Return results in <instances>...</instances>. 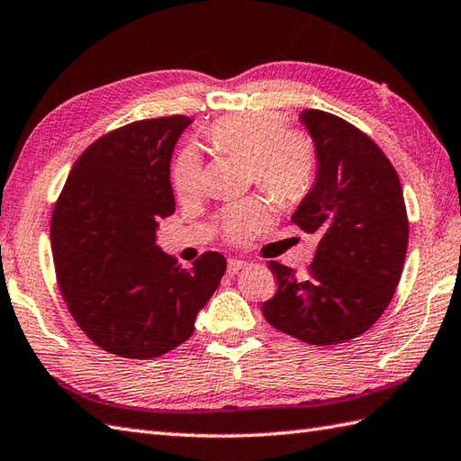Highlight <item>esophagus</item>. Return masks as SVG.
Returning <instances> with one entry per match:
<instances>
[{"mask_svg": "<svg viewBox=\"0 0 461 461\" xmlns=\"http://www.w3.org/2000/svg\"><path fill=\"white\" fill-rule=\"evenodd\" d=\"M245 267H248V263L241 261V259H230V261H228V275L240 273L241 269H245Z\"/></svg>", "mask_w": 461, "mask_h": 461, "instance_id": "esophagus-1", "label": "esophagus"}]
</instances>
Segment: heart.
I'll return each mask as SVG.
<instances>
[{"mask_svg":"<svg viewBox=\"0 0 461 461\" xmlns=\"http://www.w3.org/2000/svg\"><path fill=\"white\" fill-rule=\"evenodd\" d=\"M206 141L220 153H235L248 160V173L279 202H294L306 194L316 168L314 143L306 133L286 130L285 117L273 110L238 112L218 117ZM202 180L198 155L186 149L173 165V186L180 198L196 194ZM267 223V208L259 198L241 200L221 218L223 235L233 243L249 241Z\"/></svg>","mask_w":461,"mask_h":461,"instance_id":"obj_1","label":"heart"}]
</instances>
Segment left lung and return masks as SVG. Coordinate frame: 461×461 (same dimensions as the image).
Here are the masks:
<instances>
[{
	"instance_id": "1",
	"label": "left lung",
	"mask_w": 461,
	"mask_h": 461,
	"mask_svg": "<svg viewBox=\"0 0 461 461\" xmlns=\"http://www.w3.org/2000/svg\"><path fill=\"white\" fill-rule=\"evenodd\" d=\"M318 160L314 186L293 213L320 243L306 276L269 261L276 288L263 303L273 328L312 346L361 336L389 306L401 281L409 218L391 160L371 137L338 115L301 112Z\"/></svg>"
}]
</instances>
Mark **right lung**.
<instances>
[{"label": "right lung", "mask_w": 461, "mask_h": 461, "mask_svg": "<svg viewBox=\"0 0 461 461\" xmlns=\"http://www.w3.org/2000/svg\"><path fill=\"white\" fill-rule=\"evenodd\" d=\"M190 123L168 115L105 133L74 163L52 210L64 303L113 356L151 359L178 348L226 273L221 253L185 269L155 243L157 221L175 212L170 158Z\"/></svg>", "instance_id": "right-lung-1"}]
</instances>
